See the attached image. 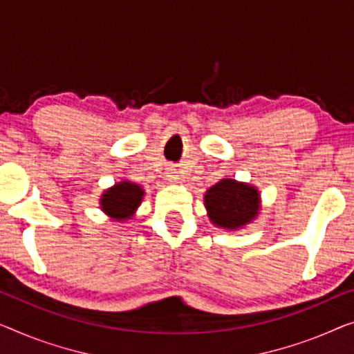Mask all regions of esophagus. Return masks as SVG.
I'll return each instance as SVG.
<instances>
[{
	"mask_svg": "<svg viewBox=\"0 0 354 354\" xmlns=\"http://www.w3.org/2000/svg\"><path fill=\"white\" fill-rule=\"evenodd\" d=\"M168 179H170V181H176L178 175H175V171H170V173H168Z\"/></svg>",
	"mask_w": 354,
	"mask_h": 354,
	"instance_id": "1",
	"label": "esophagus"
}]
</instances>
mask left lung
Listing matches in <instances>:
<instances>
[{
	"mask_svg": "<svg viewBox=\"0 0 354 354\" xmlns=\"http://www.w3.org/2000/svg\"><path fill=\"white\" fill-rule=\"evenodd\" d=\"M205 205L209 219L216 225L236 229L250 223L257 214L259 194L248 184L236 183L234 179H221L205 195Z\"/></svg>",
	"mask_w": 354,
	"mask_h": 354,
	"instance_id": "1",
	"label": "left lung"
}]
</instances>
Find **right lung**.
Instances as JSON below:
<instances>
[{
  "label": "right lung",
  "mask_w": 354,
  "mask_h": 354,
  "mask_svg": "<svg viewBox=\"0 0 354 354\" xmlns=\"http://www.w3.org/2000/svg\"><path fill=\"white\" fill-rule=\"evenodd\" d=\"M143 189L138 184L122 181L108 189L102 197V208L111 218L122 221L130 219L143 198Z\"/></svg>",
  "instance_id": "right-lung-1"
}]
</instances>
